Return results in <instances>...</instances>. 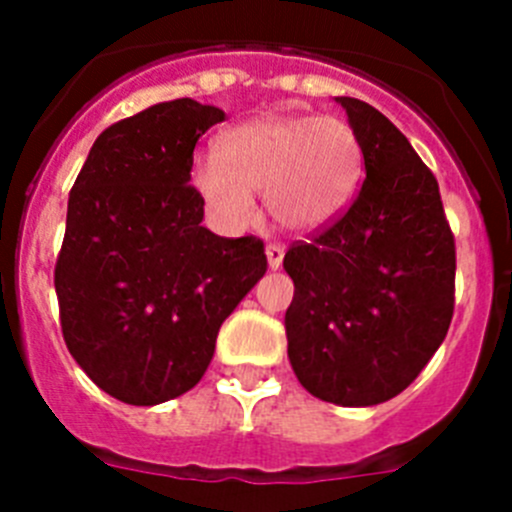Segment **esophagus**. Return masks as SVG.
<instances>
[{"mask_svg":"<svg viewBox=\"0 0 512 512\" xmlns=\"http://www.w3.org/2000/svg\"><path fill=\"white\" fill-rule=\"evenodd\" d=\"M266 261H269V269H279L284 261V246L269 243V246H266Z\"/></svg>","mask_w":512,"mask_h":512,"instance_id":"obj_1","label":"esophagus"}]
</instances>
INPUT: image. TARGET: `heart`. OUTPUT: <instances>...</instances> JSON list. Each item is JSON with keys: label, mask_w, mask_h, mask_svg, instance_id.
<instances>
[{"label": "heart", "mask_w": 512, "mask_h": 512, "mask_svg": "<svg viewBox=\"0 0 512 512\" xmlns=\"http://www.w3.org/2000/svg\"><path fill=\"white\" fill-rule=\"evenodd\" d=\"M361 174V146L336 117L261 115L225 130L215 156H197L192 184L225 230L253 223L261 192L279 228L315 233L351 202Z\"/></svg>", "instance_id": "b5f03b06"}]
</instances>
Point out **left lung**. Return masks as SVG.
<instances>
[{"label":"left lung","instance_id":"1","mask_svg":"<svg viewBox=\"0 0 512 512\" xmlns=\"http://www.w3.org/2000/svg\"><path fill=\"white\" fill-rule=\"evenodd\" d=\"M364 153L354 205L284 271L295 297L287 354L312 397L369 408L400 395L431 361L454 315V235L436 176L372 104L336 97Z\"/></svg>","mask_w":512,"mask_h":512}]
</instances>
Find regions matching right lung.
<instances>
[{
	"mask_svg": "<svg viewBox=\"0 0 512 512\" xmlns=\"http://www.w3.org/2000/svg\"><path fill=\"white\" fill-rule=\"evenodd\" d=\"M225 112L158 102L94 140L69 194L56 264L63 341L99 390L161 405L200 382L217 330L266 274L264 243L202 225L197 140Z\"/></svg>",
	"mask_w": 512,
	"mask_h": 512,
	"instance_id": "obj_1",
	"label": "right lung"
}]
</instances>
